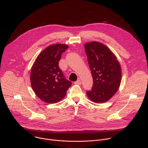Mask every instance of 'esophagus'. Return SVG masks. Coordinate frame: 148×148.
Wrapping results in <instances>:
<instances>
[{
  "label": "esophagus",
  "instance_id": "esophagus-1",
  "mask_svg": "<svg viewBox=\"0 0 148 148\" xmlns=\"http://www.w3.org/2000/svg\"><path fill=\"white\" fill-rule=\"evenodd\" d=\"M74 83H75V84H78V85H81V81L79 79H77Z\"/></svg>",
  "mask_w": 148,
  "mask_h": 148
}]
</instances>
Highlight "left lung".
Instances as JSON below:
<instances>
[{"mask_svg": "<svg viewBox=\"0 0 148 148\" xmlns=\"http://www.w3.org/2000/svg\"><path fill=\"white\" fill-rule=\"evenodd\" d=\"M93 78V86L87 91L94 102L102 103L116 92L121 81V67L114 53L101 43L90 42L84 45Z\"/></svg>", "mask_w": 148, "mask_h": 148, "instance_id": "1", "label": "left lung"}]
</instances>
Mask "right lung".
I'll return each instance as SVG.
<instances>
[{
    "label": "right lung",
    "instance_id": "add662e5",
    "mask_svg": "<svg viewBox=\"0 0 148 148\" xmlns=\"http://www.w3.org/2000/svg\"><path fill=\"white\" fill-rule=\"evenodd\" d=\"M69 46L51 45L40 53L30 73L32 87L36 95L43 101L54 103L64 98L71 82L66 79L59 68L58 62Z\"/></svg>",
    "mask_w": 148,
    "mask_h": 148
}]
</instances>
